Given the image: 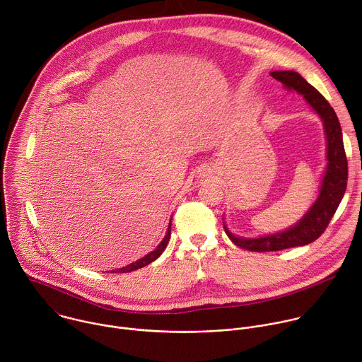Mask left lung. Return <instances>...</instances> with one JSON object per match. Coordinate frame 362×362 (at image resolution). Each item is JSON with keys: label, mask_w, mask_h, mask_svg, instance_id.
<instances>
[{"label": "left lung", "mask_w": 362, "mask_h": 362, "mask_svg": "<svg viewBox=\"0 0 362 362\" xmlns=\"http://www.w3.org/2000/svg\"><path fill=\"white\" fill-rule=\"evenodd\" d=\"M271 77L282 83L286 88L294 90L304 95L307 103L318 112L324 121V128L328 141V165L321 185V192L315 204L304 215V218L293 228L274 235L245 240L234 237L226 227V233L230 240L240 248L254 252H271L281 251L293 247L307 245L318 240L327 230L346 189L348 180V163L344 150L342 132L338 117L329 103L322 94L308 84L296 71H272Z\"/></svg>", "instance_id": "left-lung-1"}]
</instances>
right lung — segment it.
I'll return each instance as SVG.
<instances>
[{
  "label": "right lung",
  "instance_id": "1",
  "mask_svg": "<svg viewBox=\"0 0 362 362\" xmlns=\"http://www.w3.org/2000/svg\"><path fill=\"white\" fill-rule=\"evenodd\" d=\"M170 237H171V226L168 227L167 235L164 237V240L161 241V244L157 247V250H154L153 252H150L148 255H146L144 258L138 259L136 262H132V264H129V265H127V267L118 268V269L111 271V272H119V274H121V272H131V271H135V269H138V268H142V267H146V265L151 264L153 261H156V259L163 254V251L165 250V247H167V244H168V241H170Z\"/></svg>",
  "mask_w": 362,
  "mask_h": 362
}]
</instances>
